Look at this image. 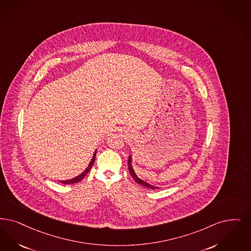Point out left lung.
Masks as SVG:
<instances>
[{
  "mask_svg": "<svg viewBox=\"0 0 251 251\" xmlns=\"http://www.w3.org/2000/svg\"><path fill=\"white\" fill-rule=\"evenodd\" d=\"M128 168H129V172H130V176H132V178L134 179V181H135L136 183L140 184V185L144 186V187H146V188L151 189V190H156V189H158V187H155V186H153V185L149 184V183H148V182H146V181L142 180V179H140V178L136 176L135 172H134L133 168H132V165H131V156H130V157H129V159H128Z\"/></svg>",
  "mask_w": 251,
  "mask_h": 251,
  "instance_id": "8db88e82",
  "label": "left lung"
}]
</instances>
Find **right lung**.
Here are the masks:
<instances>
[{
  "mask_svg": "<svg viewBox=\"0 0 251 251\" xmlns=\"http://www.w3.org/2000/svg\"><path fill=\"white\" fill-rule=\"evenodd\" d=\"M96 153H97V151H95V152H94L93 157H92V159H91V161H90L89 166L86 168V170L84 171L83 173H81L79 176H77L75 177V178H72L70 180L60 181V182H61L62 184H73V183H77V182L82 180V179L86 176V175L90 172V169H91V167H92V165H93V163H94V161H95V159H96Z\"/></svg>",
  "mask_w": 251,
  "mask_h": 251,
  "instance_id": "obj_1",
  "label": "right lung"
}]
</instances>
